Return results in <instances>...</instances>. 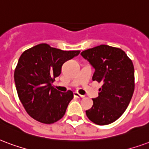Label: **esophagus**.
I'll use <instances>...</instances> for the list:
<instances>
[{"mask_svg":"<svg viewBox=\"0 0 149 149\" xmlns=\"http://www.w3.org/2000/svg\"><path fill=\"white\" fill-rule=\"evenodd\" d=\"M73 95H74L75 97H77V98H84V95H80L78 92H73Z\"/></svg>","mask_w":149,"mask_h":149,"instance_id":"esophagus-1","label":"esophagus"}]
</instances>
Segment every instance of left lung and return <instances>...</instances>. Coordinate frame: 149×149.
Instances as JSON below:
<instances>
[{
  "instance_id": "obj_1",
  "label": "left lung",
  "mask_w": 149,
  "mask_h": 149,
  "mask_svg": "<svg viewBox=\"0 0 149 149\" xmlns=\"http://www.w3.org/2000/svg\"><path fill=\"white\" fill-rule=\"evenodd\" d=\"M95 69L92 80L102 84L93 106L86 111L97 125L111 124L122 116L134 91V67L132 61L119 48L100 45L80 54Z\"/></svg>"
}]
</instances>
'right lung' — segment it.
<instances>
[{"label":"right lung","instance_id":"obj_1","mask_svg":"<svg viewBox=\"0 0 149 149\" xmlns=\"http://www.w3.org/2000/svg\"><path fill=\"white\" fill-rule=\"evenodd\" d=\"M80 52L42 43L25 50L19 58L14 72L16 91L24 109L34 119L51 124L65 115L73 93L61 92L52 84L61 74L62 65Z\"/></svg>","mask_w":149,"mask_h":149}]
</instances>
